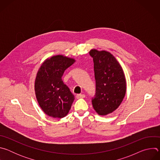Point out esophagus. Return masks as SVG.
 <instances>
[{
	"mask_svg": "<svg viewBox=\"0 0 160 160\" xmlns=\"http://www.w3.org/2000/svg\"><path fill=\"white\" fill-rule=\"evenodd\" d=\"M85 94H77L76 96V98L77 99H81V98H85Z\"/></svg>",
	"mask_w": 160,
	"mask_h": 160,
	"instance_id": "esophagus-1",
	"label": "esophagus"
}]
</instances>
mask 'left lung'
<instances>
[{
	"instance_id": "obj_1",
	"label": "left lung",
	"mask_w": 160,
	"mask_h": 160,
	"mask_svg": "<svg viewBox=\"0 0 160 160\" xmlns=\"http://www.w3.org/2000/svg\"><path fill=\"white\" fill-rule=\"evenodd\" d=\"M96 79V94L92 104L99 115L115 111L122 103L126 92V80L122 68L110 52L92 49Z\"/></svg>"
}]
</instances>
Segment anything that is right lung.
Here are the masks:
<instances>
[{
  "instance_id": "right-lung-1",
  "label": "right lung",
  "mask_w": 160,
  "mask_h": 160,
  "mask_svg": "<svg viewBox=\"0 0 160 160\" xmlns=\"http://www.w3.org/2000/svg\"><path fill=\"white\" fill-rule=\"evenodd\" d=\"M75 60L62 55L45 60L37 72L35 82V95L42 109L48 116L61 118L69 112L75 96L65 85L62 77Z\"/></svg>"
}]
</instances>
